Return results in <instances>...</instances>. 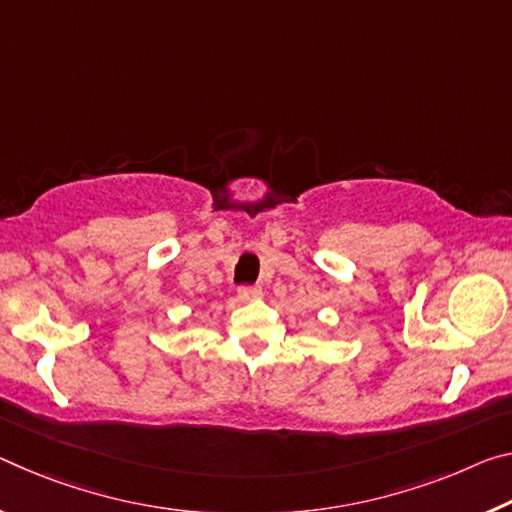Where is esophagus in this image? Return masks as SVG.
<instances>
[{
	"mask_svg": "<svg viewBox=\"0 0 512 512\" xmlns=\"http://www.w3.org/2000/svg\"><path fill=\"white\" fill-rule=\"evenodd\" d=\"M262 296H264V291L259 287H241L239 289L241 303H253V300H259Z\"/></svg>",
	"mask_w": 512,
	"mask_h": 512,
	"instance_id": "1",
	"label": "esophagus"
}]
</instances>
